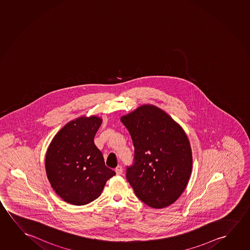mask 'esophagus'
I'll use <instances>...</instances> for the list:
<instances>
[{"label":"esophagus","mask_w":250,"mask_h":250,"mask_svg":"<svg viewBox=\"0 0 250 250\" xmlns=\"http://www.w3.org/2000/svg\"><path fill=\"white\" fill-rule=\"evenodd\" d=\"M115 172L117 175H121L123 173V169H122V166H117V168L115 169Z\"/></svg>","instance_id":"esophagus-1"}]
</instances>
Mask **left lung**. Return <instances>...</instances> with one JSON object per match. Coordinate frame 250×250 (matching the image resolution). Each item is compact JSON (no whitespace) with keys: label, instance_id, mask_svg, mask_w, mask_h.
<instances>
[{"label":"left lung","instance_id":"1","mask_svg":"<svg viewBox=\"0 0 250 250\" xmlns=\"http://www.w3.org/2000/svg\"><path fill=\"white\" fill-rule=\"evenodd\" d=\"M121 122L134 146L126 179L146 205L162 208L184 192L192 169V152L184 130L161 109L146 104Z\"/></svg>","mask_w":250,"mask_h":250}]
</instances>
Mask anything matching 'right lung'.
I'll list each match as a JSON object with an SVG mask.
<instances>
[{
    "label": "right lung",
    "mask_w": 250,
    "mask_h": 250,
    "mask_svg": "<svg viewBox=\"0 0 250 250\" xmlns=\"http://www.w3.org/2000/svg\"><path fill=\"white\" fill-rule=\"evenodd\" d=\"M101 123L95 116L71 121L48 147L46 176L58 196L68 204L84 205L97 199L116 174L105 166L93 141Z\"/></svg>",
    "instance_id": "1"
}]
</instances>
